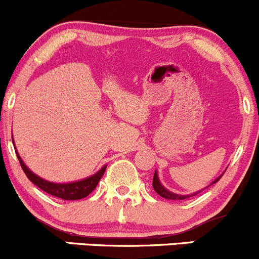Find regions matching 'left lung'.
Here are the masks:
<instances>
[{
    "label": "left lung",
    "mask_w": 259,
    "mask_h": 259,
    "mask_svg": "<svg viewBox=\"0 0 259 259\" xmlns=\"http://www.w3.org/2000/svg\"><path fill=\"white\" fill-rule=\"evenodd\" d=\"M221 178V177H220ZM220 178L215 180V182L212 183V184H215V183H218L220 180ZM153 188H154L155 193L158 194V195H160L164 199H168V200H184V199H188V197L190 196H194V195H197V193L195 194H191V195H177V194H173L170 193V191H168L166 189H164L162 184L159 183V179H158V175H157V171L154 173V177H153ZM202 191V190H201ZM200 193V191H199Z\"/></svg>",
    "instance_id": "1"
}]
</instances>
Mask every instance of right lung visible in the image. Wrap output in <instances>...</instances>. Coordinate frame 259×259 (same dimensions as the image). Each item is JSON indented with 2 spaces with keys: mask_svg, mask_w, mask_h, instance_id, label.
Returning <instances> with one entry per match:
<instances>
[{
  "mask_svg": "<svg viewBox=\"0 0 259 259\" xmlns=\"http://www.w3.org/2000/svg\"><path fill=\"white\" fill-rule=\"evenodd\" d=\"M16 153H17V151H16ZM17 158L19 163H21V166L22 169H23L24 174L27 175V178H28L33 184L37 185L38 188L41 189L43 191H46V193L51 194V195L57 196L63 200L84 199V197L88 196L89 194L93 193V191L95 190L97 184H99L100 179H101L102 175L105 173V170H106V166H104L101 170L97 171V173L94 174L93 177H89L88 179L80 180V182H75V183H69V184H55V183L47 182V180L41 179V178L38 177V175L33 174L32 171L27 168L26 164L22 162L18 153H17Z\"/></svg>",
  "mask_w": 259,
  "mask_h": 259,
  "instance_id": "add662e5",
  "label": "right lung"
}]
</instances>
